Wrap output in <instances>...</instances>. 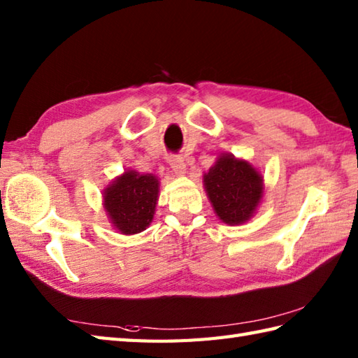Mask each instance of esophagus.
I'll use <instances>...</instances> for the list:
<instances>
[{
    "mask_svg": "<svg viewBox=\"0 0 358 358\" xmlns=\"http://www.w3.org/2000/svg\"><path fill=\"white\" fill-rule=\"evenodd\" d=\"M169 164L171 166V170L174 171V174H178V176H184L187 173V165L180 156H170Z\"/></svg>",
    "mask_w": 358,
    "mask_h": 358,
    "instance_id": "34e87169",
    "label": "esophagus"
}]
</instances>
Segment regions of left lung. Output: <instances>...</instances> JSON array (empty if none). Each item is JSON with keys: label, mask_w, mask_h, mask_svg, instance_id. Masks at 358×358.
<instances>
[{"label": "left lung", "mask_w": 358, "mask_h": 358, "mask_svg": "<svg viewBox=\"0 0 358 358\" xmlns=\"http://www.w3.org/2000/svg\"><path fill=\"white\" fill-rule=\"evenodd\" d=\"M203 188L216 216L227 225H242L264 199V176L251 162L231 153L217 156L203 173Z\"/></svg>", "instance_id": "1"}]
</instances>
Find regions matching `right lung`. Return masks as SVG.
Instances as JSON below:
<instances>
[{
	"label": "right lung",
	"instance_id": "add662e5",
	"mask_svg": "<svg viewBox=\"0 0 358 358\" xmlns=\"http://www.w3.org/2000/svg\"><path fill=\"white\" fill-rule=\"evenodd\" d=\"M161 179L153 173L125 170L102 192L108 222L119 234L134 236L153 222Z\"/></svg>",
	"mask_w": 358,
	"mask_h": 358
}]
</instances>
